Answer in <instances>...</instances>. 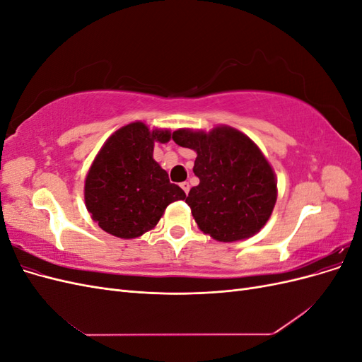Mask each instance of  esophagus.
<instances>
[{
    "mask_svg": "<svg viewBox=\"0 0 362 362\" xmlns=\"http://www.w3.org/2000/svg\"><path fill=\"white\" fill-rule=\"evenodd\" d=\"M181 189L184 190V193H185V194H189V192H190V184H189V182H185V181H184V182H181Z\"/></svg>",
    "mask_w": 362,
    "mask_h": 362,
    "instance_id": "obj_1",
    "label": "esophagus"
}]
</instances>
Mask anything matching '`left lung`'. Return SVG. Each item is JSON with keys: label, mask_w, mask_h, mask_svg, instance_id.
<instances>
[{"label": "left lung", "mask_w": 362, "mask_h": 362, "mask_svg": "<svg viewBox=\"0 0 362 362\" xmlns=\"http://www.w3.org/2000/svg\"><path fill=\"white\" fill-rule=\"evenodd\" d=\"M172 139L196 152L193 172L199 184L185 202L201 231L225 243L259 233L275 208L278 181L255 141L228 125L208 133L180 128Z\"/></svg>", "instance_id": "obj_1"}]
</instances>
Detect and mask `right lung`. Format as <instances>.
I'll return each instance as SVG.
<instances>
[{"label":"right lung","mask_w":362,"mask_h":362,"mask_svg":"<svg viewBox=\"0 0 362 362\" xmlns=\"http://www.w3.org/2000/svg\"><path fill=\"white\" fill-rule=\"evenodd\" d=\"M169 129L131 122L105 140L84 181V202L105 233L137 238L154 229L168 205L185 199L154 160V146L168 144Z\"/></svg>","instance_id":"obj_1"}]
</instances>
